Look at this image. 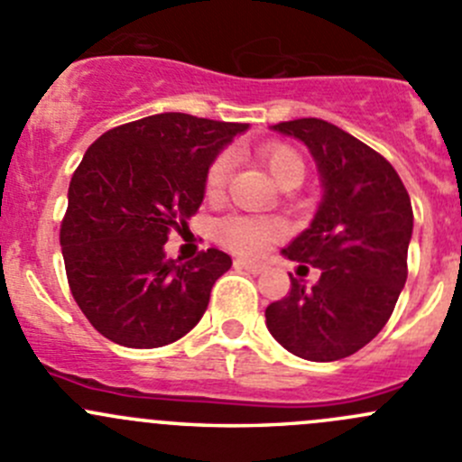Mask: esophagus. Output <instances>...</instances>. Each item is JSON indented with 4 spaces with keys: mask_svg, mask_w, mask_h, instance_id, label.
Instances as JSON below:
<instances>
[{
    "mask_svg": "<svg viewBox=\"0 0 462 462\" xmlns=\"http://www.w3.org/2000/svg\"><path fill=\"white\" fill-rule=\"evenodd\" d=\"M235 266L244 268V271H248V273H254V275H257V273H262L263 268H266L262 262H254V259H236Z\"/></svg>",
    "mask_w": 462,
    "mask_h": 462,
    "instance_id": "1",
    "label": "esophagus"
}]
</instances>
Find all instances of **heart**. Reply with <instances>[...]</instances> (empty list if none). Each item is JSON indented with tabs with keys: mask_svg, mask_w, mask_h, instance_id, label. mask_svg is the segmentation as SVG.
<instances>
[{
	"mask_svg": "<svg viewBox=\"0 0 462 462\" xmlns=\"http://www.w3.org/2000/svg\"><path fill=\"white\" fill-rule=\"evenodd\" d=\"M262 162L266 164L268 173L275 178L277 185H282L289 178H298L302 182L304 178V162L298 155V151H293L286 144H271L263 146L262 153H259ZM232 160L227 153H221L218 158H214V162L209 164L208 173H205V194L209 199H218V196L226 191L227 178H230ZM282 235V226L275 221H268V218H248V217H232L221 221L218 226V236L226 245H230L232 250L244 254H254L259 250L266 248L268 241L277 239Z\"/></svg>",
	"mask_w": 462,
	"mask_h": 462,
	"instance_id": "b5f03b06",
	"label": "heart"
}]
</instances>
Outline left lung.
Wrapping results in <instances>:
<instances>
[{"mask_svg":"<svg viewBox=\"0 0 462 462\" xmlns=\"http://www.w3.org/2000/svg\"><path fill=\"white\" fill-rule=\"evenodd\" d=\"M271 131L302 142L316 162L322 199L282 254L320 268V280L307 289L291 277V293L268 304L266 327L300 359H345L383 329L406 284L409 191L388 160L334 124L309 117Z\"/></svg>","mask_w":462,"mask_h":462,"instance_id":"left-lung-1","label":"left lung"}]
</instances>
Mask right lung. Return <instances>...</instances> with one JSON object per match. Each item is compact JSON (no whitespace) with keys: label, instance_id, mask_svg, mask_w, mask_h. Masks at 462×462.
<instances>
[{"label":"right lung","instance_id":"add662e5","mask_svg":"<svg viewBox=\"0 0 462 462\" xmlns=\"http://www.w3.org/2000/svg\"><path fill=\"white\" fill-rule=\"evenodd\" d=\"M248 124L162 112L112 128L80 160L60 226L71 295L112 343L149 350L182 338L232 266L209 248L191 262L167 259L164 244L205 196V173Z\"/></svg>","mask_w":462,"mask_h":462}]
</instances>
